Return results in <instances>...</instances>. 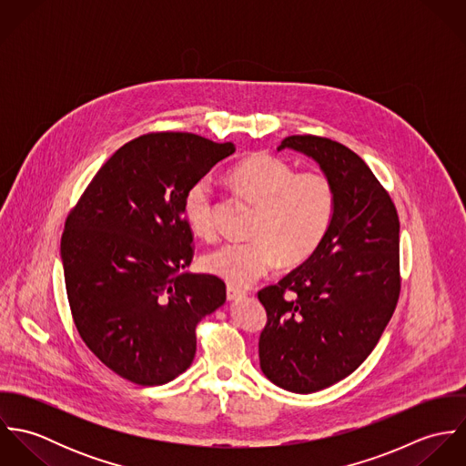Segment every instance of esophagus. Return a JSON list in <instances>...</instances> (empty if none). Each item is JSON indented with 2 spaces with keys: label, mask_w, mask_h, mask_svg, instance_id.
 Listing matches in <instances>:
<instances>
[{
  "label": "esophagus",
  "mask_w": 466,
  "mask_h": 466,
  "mask_svg": "<svg viewBox=\"0 0 466 466\" xmlns=\"http://www.w3.org/2000/svg\"><path fill=\"white\" fill-rule=\"evenodd\" d=\"M228 299L229 301H237V299H242L244 296H246V292L244 290H240V289H235V287H228Z\"/></svg>",
  "instance_id": "34e87169"
}]
</instances>
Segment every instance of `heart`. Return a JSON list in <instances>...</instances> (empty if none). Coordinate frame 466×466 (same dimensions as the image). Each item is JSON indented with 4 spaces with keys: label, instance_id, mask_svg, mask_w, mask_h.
<instances>
[{
    "label": "heart",
    "instance_id": "obj_1",
    "mask_svg": "<svg viewBox=\"0 0 466 466\" xmlns=\"http://www.w3.org/2000/svg\"><path fill=\"white\" fill-rule=\"evenodd\" d=\"M228 183L240 198L258 206L248 242H224L208 251L200 266L233 287H248L279 264L299 266L321 246L333 217L330 179L314 170L296 172L289 163L253 154L237 163ZM190 229L202 238L215 235V204L209 179H200L185 198Z\"/></svg>",
    "mask_w": 466,
    "mask_h": 466
}]
</instances>
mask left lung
<instances>
[{
    "label": "left lung",
    "instance_id": "left-lung-1",
    "mask_svg": "<svg viewBox=\"0 0 466 466\" xmlns=\"http://www.w3.org/2000/svg\"><path fill=\"white\" fill-rule=\"evenodd\" d=\"M333 187V217L318 251L278 285L258 292L267 325L260 368L292 393H314L353 373L377 346L400 294V222L390 194L348 147L289 136Z\"/></svg>",
    "mask_w": 466,
    "mask_h": 466
}]
</instances>
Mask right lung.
<instances>
[{
	"label": "right lung",
	"instance_id": "1",
	"mask_svg": "<svg viewBox=\"0 0 466 466\" xmlns=\"http://www.w3.org/2000/svg\"><path fill=\"white\" fill-rule=\"evenodd\" d=\"M231 141L152 133L118 148L67 215L61 238L67 301L86 346L116 375L159 386L196 357V327L226 285L192 274L185 198Z\"/></svg>",
	"mask_w": 466,
	"mask_h": 466
}]
</instances>
